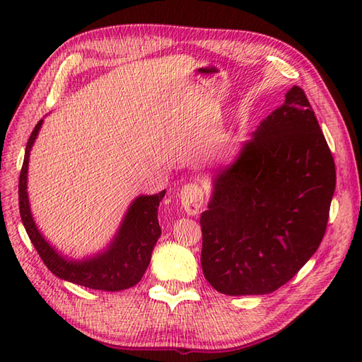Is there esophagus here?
I'll use <instances>...</instances> for the list:
<instances>
[{"mask_svg": "<svg viewBox=\"0 0 362 362\" xmlns=\"http://www.w3.org/2000/svg\"><path fill=\"white\" fill-rule=\"evenodd\" d=\"M180 202L188 214H197L204 205V191L199 183H187L180 191Z\"/></svg>", "mask_w": 362, "mask_h": 362, "instance_id": "1", "label": "esophagus"}]
</instances>
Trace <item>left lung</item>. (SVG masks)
Masks as SVG:
<instances>
[{
  "instance_id": "obj_1",
  "label": "left lung",
  "mask_w": 362,
  "mask_h": 362,
  "mask_svg": "<svg viewBox=\"0 0 362 362\" xmlns=\"http://www.w3.org/2000/svg\"><path fill=\"white\" fill-rule=\"evenodd\" d=\"M211 185L201 214L206 281L227 296L288 283L320 245L336 188L333 156L302 88L288 91Z\"/></svg>"
}]
</instances>
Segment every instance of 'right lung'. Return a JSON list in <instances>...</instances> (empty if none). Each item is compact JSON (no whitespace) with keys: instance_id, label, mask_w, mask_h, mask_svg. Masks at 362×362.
<instances>
[{"instance_id":"obj_1","label":"right lung","mask_w":362,"mask_h":362,"mask_svg":"<svg viewBox=\"0 0 362 362\" xmlns=\"http://www.w3.org/2000/svg\"><path fill=\"white\" fill-rule=\"evenodd\" d=\"M42 126L43 119L37 122L29 136L18 183L20 216L30 243L34 244L46 267L60 280L101 291H122L135 286L148 269L153 245L161 235L158 205L165 197L166 189L157 194L135 197L124 213L117 233L103 250L83 258L64 255L37 227L28 196L29 156Z\"/></svg>"}]
</instances>
